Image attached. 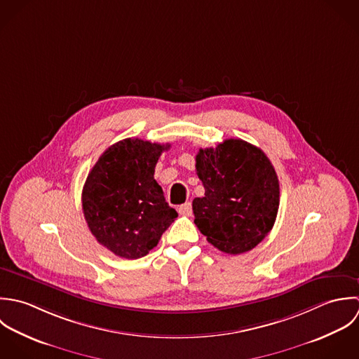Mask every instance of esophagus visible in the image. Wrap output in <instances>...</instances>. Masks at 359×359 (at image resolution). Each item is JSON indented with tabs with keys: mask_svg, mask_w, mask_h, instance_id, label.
Instances as JSON below:
<instances>
[{
	"mask_svg": "<svg viewBox=\"0 0 359 359\" xmlns=\"http://www.w3.org/2000/svg\"><path fill=\"white\" fill-rule=\"evenodd\" d=\"M177 211H179L180 215L190 216L191 215V204H190V203H186V204L180 205V207L177 208Z\"/></svg>",
	"mask_w": 359,
	"mask_h": 359,
	"instance_id": "1",
	"label": "esophagus"
}]
</instances>
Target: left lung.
<instances>
[{
  "mask_svg": "<svg viewBox=\"0 0 359 359\" xmlns=\"http://www.w3.org/2000/svg\"><path fill=\"white\" fill-rule=\"evenodd\" d=\"M196 170L205 189L193 200L194 223L217 250L243 254L272 230L280 201L279 179L265 152L240 139L200 149Z\"/></svg>",
  "mask_w": 359,
  "mask_h": 359,
  "instance_id": "left-lung-1",
  "label": "left lung"
}]
</instances>
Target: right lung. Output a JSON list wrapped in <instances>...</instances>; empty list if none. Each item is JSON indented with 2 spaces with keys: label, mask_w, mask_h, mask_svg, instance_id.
Listing matches in <instances>:
<instances>
[{
  "label": "right lung",
  "mask_w": 359,
  "mask_h": 359,
  "mask_svg": "<svg viewBox=\"0 0 359 359\" xmlns=\"http://www.w3.org/2000/svg\"><path fill=\"white\" fill-rule=\"evenodd\" d=\"M170 144L125 139L111 145L90 170L81 193L83 214L95 240L115 255H147L177 217L154 179Z\"/></svg>",
  "instance_id": "obj_1"
}]
</instances>
